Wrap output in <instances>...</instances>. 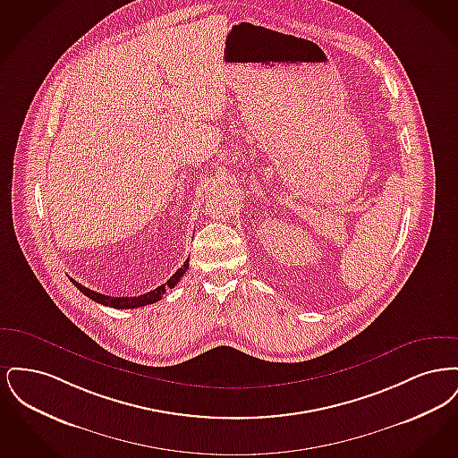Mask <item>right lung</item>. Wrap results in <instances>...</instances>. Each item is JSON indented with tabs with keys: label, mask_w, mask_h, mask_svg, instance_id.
I'll return each mask as SVG.
<instances>
[{
	"label": "right lung",
	"mask_w": 458,
	"mask_h": 458,
	"mask_svg": "<svg viewBox=\"0 0 458 458\" xmlns=\"http://www.w3.org/2000/svg\"><path fill=\"white\" fill-rule=\"evenodd\" d=\"M187 269H189V259L183 262V266L174 273V276H172L166 284L154 288V290L144 293V295H139V297H109V295L98 293V292H94V290H89L86 286H82V284H77V282H73V280H72V282H73V284H75L84 295H88L89 299H92V301L98 302V304L109 305V307H113V309H135V307L154 304V302L161 301L163 295L166 293V290H168V288H174V284H178V282L183 278V275H185Z\"/></svg>",
	"instance_id": "obj_1"
}]
</instances>
